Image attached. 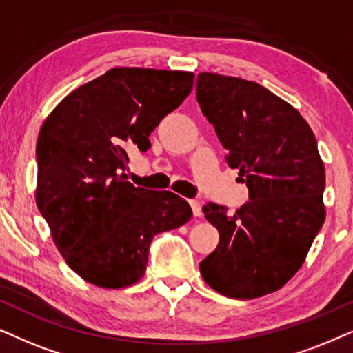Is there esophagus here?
<instances>
[{
	"mask_svg": "<svg viewBox=\"0 0 353 353\" xmlns=\"http://www.w3.org/2000/svg\"><path fill=\"white\" fill-rule=\"evenodd\" d=\"M190 203V208H192V213H194V216H196V218H200L201 214H203V211H201V203L199 200H189Z\"/></svg>",
	"mask_w": 353,
	"mask_h": 353,
	"instance_id": "obj_1",
	"label": "esophagus"
}]
</instances>
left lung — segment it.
<instances>
[{
	"label": "left lung",
	"instance_id": "1",
	"mask_svg": "<svg viewBox=\"0 0 353 353\" xmlns=\"http://www.w3.org/2000/svg\"><path fill=\"white\" fill-rule=\"evenodd\" d=\"M195 88L250 199L234 216L224 206H203L219 243L200 272L225 297H261L299 271L324 223L326 176L316 139L292 105L260 83L200 72Z\"/></svg>",
	"mask_w": 353,
	"mask_h": 353
}]
</instances>
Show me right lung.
I'll return each mask as SVG.
<instances>
[{
  "label": "right lung",
  "mask_w": 353,
  "mask_h": 353,
  "mask_svg": "<svg viewBox=\"0 0 353 353\" xmlns=\"http://www.w3.org/2000/svg\"><path fill=\"white\" fill-rule=\"evenodd\" d=\"M194 77L110 69L70 92L41 125L37 206L65 263L87 283L135 284L147 270L153 237L190 219L179 195L135 187L121 171L128 150L150 148V134L189 97Z\"/></svg>",
  "instance_id": "add662e5"
}]
</instances>
